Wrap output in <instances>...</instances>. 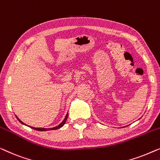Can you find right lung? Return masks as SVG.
Listing matches in <instances>:
<instances>
[{"instance_id": "right-lung-1", "label": "right lung", "mask_w": 160, "mask_h": 160, "mask_svg": "<svg viewBox=\"0 0 160 160\" xmlns=\"http://www.w3.org/2000/svg\"><path fill=\"white\" fill-rule=\"evenodd\" d=\"M17 117V116H16ZM67 117H68V113H67V114H66V117H65V118L64 119V120L62 121V123H60L59 125H58V126H57V127H54V128H34V127H30V128H32V129H34V130H39V131H46V130H57V129H58V128H62L63 125H64V124H65V122H66V120H67ZM17 118L18 119V120L20 122L22 123V124H23V125H27L26 124H24V123L23 122H22L21 120H19V118H17ZM27 126H28V125H27Z\"/></svg>"}]
</instances>
